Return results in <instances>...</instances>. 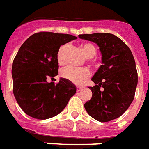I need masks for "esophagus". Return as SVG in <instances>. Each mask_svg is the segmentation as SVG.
I'll return each instance as SVG.
<instances>
[{"label":"esophagus","mask_w":149,"mask_h":149,"mask_svg":"<svg viewBox=\"0 0 149 149\" xmlns=\"http://www.w3.org/2000/svg\"><path fill=\"white\" fill-rule=\"evenodd\" d=\"M81 89H82V87H80V86L77 87V91H80Z\"/></svg>","instance_id":"esophagus-1"}]
</instances>
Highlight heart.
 <instances>
[{
    "mask_svg": "<svg viewBox=\"0 0 149 149\" xmlns=\"http://www.w3.org/2000/svg\"><path fill=\"white\" fill-rule=\"evenodd\" d=\"M67 45H63L59 48L57 54V59L58 63L62 65L65 62V53L67 49ZM81 49L87 58H93L96 54V47L93 44L86 42L81 45ZM61 74L66 80L71 81L76 84H82L87 78L90 76V72L88 69H77L74 67H66L61 72Z\"/></svg>",
    "mask_w": 149,
    "mask_h": 149,
    "instance_id": "obj_1",
    "label": "heart"
}]
</instances>
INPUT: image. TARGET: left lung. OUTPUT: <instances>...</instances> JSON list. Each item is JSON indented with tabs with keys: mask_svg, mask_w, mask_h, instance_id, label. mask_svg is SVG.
<instances>
[{
	"mask_svg": "<svg viewBox=\"0 0 149 149\" xmlns=\"http://www.w3.org/2000/svg\"><path fill=\"white\" fill-rule=\"evenodd\" d=\"M100 47L102 65L91 80L92 97L84 108L94 119L110 122L120 117L134 99L137 85V72L133 54L127 45L110 33L80 35Z\"/></svg>",
	"mask_w": 149,
	"mask_h": 149,
	"instance_id": "8db88e82",
	"label": "left lung"
}]
</instances>
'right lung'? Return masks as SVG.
Here are the masks:
<instances>
[{
	"label": "right lung",
	"mask_w": 149,
	"mask_h": 149,
	"mask_svg": "<svg viewBox=\"0 0 149 149\" xmlns=\"http://www.w3.org/2000/svg\"><path fill=\"white\" fill-rule=\"evenodd\" d=\"M77 39L68 34L39 32L22 45L13 62V94L19 106L29 116L47 119L63 111L76 94L74 84L65 78L48 83L58 74L57 54L61 46Z\"/></svg>",
	"instance_id": "add662e5"
}]
</instances>
